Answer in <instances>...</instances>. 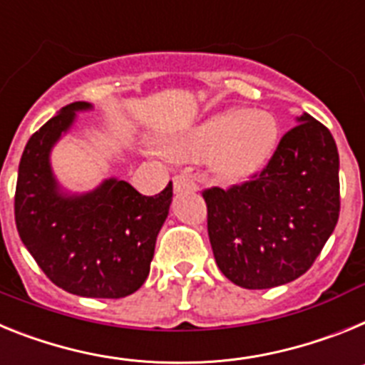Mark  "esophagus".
<instances>
[{
    "instance_id": "34e87169",
    "label": "esophagus",
    "mask_w": 365,
    "mask_h": 365,
    "mask_svg": "<svg viewBox=\"0 0 365 365\" xmlns=\"http://www.w3.org/2000/svg\"><path fill=\"white\" fill-rule=\"evenodd\" d=\"M174 191H196V183L189 176H185V174H178V176H174Z\"/></svg>"
}]
</instances>
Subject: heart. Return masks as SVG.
I'll use <instances>...</instances> for the list:
<instances>
[{"label":"heart","mask_w":365,"mask_h":365,"mask_svg":"<svg viewBox=\"0 0 365 365\" xmlns=\"http://www.w3.org/2000/svg\"><path fill=\"white\" fill-rule=\"evenodd\" d=\"M279 138L275 117L259 110H226L169 139L165 154L178 161L207 158L222 182H237L259 170L274 154Z\"/></svg>","instance_id":"heart-1"}]
</instances>
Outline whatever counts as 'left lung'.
Segmentation results:
<instances>
[{
	"label": "left lung",
	"mask_w": 365,
	"mask_h": 365,
	"mask_svg": "<svg viewBox=\"0 0 365 365\" xmlns=\"http://www.w3.org/2000/svg\"><path fill=\"white\" fill-rule=\"evenodd\" d=\"M338 169L329 128L303 113L252 180L204 189L209 240L222 274L250 290L305 274L340 217Z\"/></svg>",
	"instance_id": "8db88e82"
}]
</instances>
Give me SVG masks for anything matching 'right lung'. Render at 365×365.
Returning a JSON list of instances; mask_svg holds the SVG:
<instances>
[{
  "label": "right lung",
  "mask_w": 365,
  "mask_h": 365,
  "mask_svg": "<svg viewBox=\"0 0 365 365\" xmlns=\"http://www.w3.org/2000/svg\"><path fill=\"white\" fill-rule=\"evenodd\" d=\"M88 103H71L34 132L21 154L14 218L25 248L62 290L82 297L134 294L150 272L156 237L169 215L173 182L156 196L125 180H104L86 195H64L49 152Z\"/></svg>",
  "instance_id": "right-lung-1"
}]
</instances>
